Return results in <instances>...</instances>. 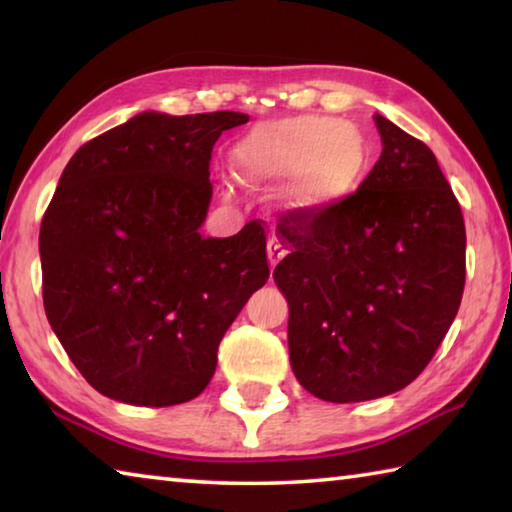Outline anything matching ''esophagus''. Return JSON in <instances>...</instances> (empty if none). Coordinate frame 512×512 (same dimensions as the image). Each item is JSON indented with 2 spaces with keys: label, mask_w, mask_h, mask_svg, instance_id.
Wrapping results in <instances>:
<instances>
[{
  "label": "esophagus",
  "mask_w": 512,
  "mask_h": 512,
  "mask_svg": "<svg viewBox=\"0 0 512 512\" xmlns=\"http://www.w3.org/2000/svg\"><path fill=\"white\" fill-rule=\"evenodd\" d=\"M266 253H268V262H271V268H275V264L280 262V259L287 255V250L280 244V239L271 237L268 239V246H266Z\"/></svg>",
  "instance_id": "esophagus-1"
}]
</instances>
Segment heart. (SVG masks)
Returning <instances> with one entry per match:
<instances>
[{
  "label": "heart",
  "instance_id": "heart-1",
  "mask_svg": "<svg viewBox=\"0 0 512 512\" xmlns=\"http://www.w3.org/2000/svg\"><path fill=\"white\" fill-rule=\"evenodd\" d=\"M366 164L368 142L359 128L327 117L266 121L232 151L241 183L273 189L291 180L287 205L305 212L343 201L359 185Z\"/></svg>",
  "mask_w": 512,
  "mask_h": 512
}]
</instances>
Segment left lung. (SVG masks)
Listing matches in <instances>:
<instances>
[{
	"mask_svg": "<svg viewBox=\"0 0 512 512\" xmlns=\"http://www.w3.org/2000/svg\"><path fill=\"white\" fill-rule=\"evenodd\" d=\"M379 160L343 201L277 223L293 375L348 404L402 391L427 368L461 307L465 223L436 155L375 115Z\"/></svg>",
	"mask_w": 512,
	"mask_h": 512,
	"instance_id": "left-lung-1",
	"label": "left lung"
}]
</instances>
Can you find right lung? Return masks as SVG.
Here are the masks:
<instances>
[{"instance_id":"right-lung-1","label":"right lung","mask_w":512,"mask_h":512,"mask_svg":"<svg viewBox=\"0 0 512 512\" xmlns=\"http://www.w3.org/2000/svg\"><path fill=\"white\" fill-rule=\"evenodd\" d=\"M219 110L142 112L67 162L40 225L42 300L67 357L92 388L135 406L205 391L232 320L268 280L266 232L203 237Z\"/></svg>"}]
</instances>
